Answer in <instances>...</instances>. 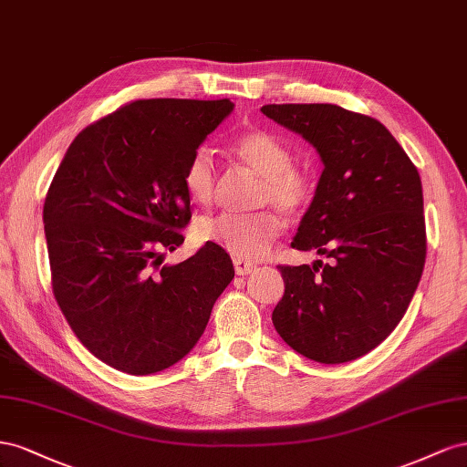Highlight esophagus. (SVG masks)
<instances>
[{
    "label": "esophagus",
    "instance_id": "esophagus-1",
    "mask_svg": "<svg viewBox=\"0 0 467 467\" xmlns=\"http://www.w3.org/2000/svg\"><path fill=\"white\" fill-rule=\"evenodd\" d=\"M256 270V264L246 262V260H234V272L236 275H248Z\"/></svg>",
    "mask_w": 467,
    "mask_h": 467
}]
</instances>
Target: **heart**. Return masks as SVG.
I'll return each mask as SVG.
<instances>
[{"label": "heart", "instance_id": "b5f03b06", "mask_svg": "<svg viewBox=\"0 0 467 467\" xmlns=\"http://www.w3.org/2000/svg\"><path fill=\"white\" fill-rule=\"evenodd\" d=\"M233 152L248 168L262 176L258 193L260 205H274L285 215H296L309 203L313 182L307 170L291 164L289 146L274 132L254 129L238 137ZM185 192L197 205L207 207L217 197V166L207 149L192 154L183 170ZM282 234V223L270 211L256 215H233L224 213L215 219L197 224V236L229 252L236 260H258L270 250Z\"/></svg>", "mask_w": 467, "mask_h": 467}]
</instances>
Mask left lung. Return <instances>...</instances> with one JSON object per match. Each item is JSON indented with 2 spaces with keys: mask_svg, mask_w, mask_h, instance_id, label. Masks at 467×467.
Returning a JSON list of instances; mask_svg holds the SVG:
<instances>
[{
  "mask_svg": "<svg viewBox=\"0 0 467 467\" xmlns=\"http://www.w3.org/2000/svg\"><path fill=\"white\" fill-rule=\"evenodd\" d=\"M262 113L321 158L323 174L291 246L332 258L279 265L285 291L274 327L305 358L350 362L391 335L420 282V176L391 132L368 115L330 103H272Z\"/></svg>",
  "mask_w": 467,
  "mask_h": 467,
  "instance_id": "1",
  "label": "left lung"
}]
</instances>
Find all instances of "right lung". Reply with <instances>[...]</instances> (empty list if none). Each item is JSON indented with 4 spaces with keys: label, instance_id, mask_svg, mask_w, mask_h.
<instances>
[{
    "label": "right lung",
    "instance_id": "right-lung-1",
    "mask_svg": "<svg viewBox=\"0 0 467 467\" xmlns=\"http://www.w3.org/2000/svg\"><path fill=\"white\" fill-rule=\"evenodd\" d=\"M234 109L229 99H139L86 127L43 209L52 291L74 335L108 366L149 376L192 352L234 277L207 243L164 264L192 219L183 170Z\"/></svg>",
    "mask_w": 467,
    "mask_h": 467
}]
</instances>
